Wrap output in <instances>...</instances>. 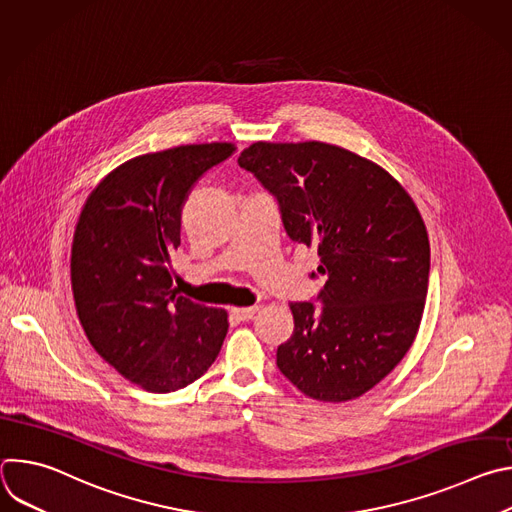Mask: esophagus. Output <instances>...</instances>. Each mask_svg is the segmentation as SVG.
<instances>
[{
    "label": "esophagus",
    "instance_id": "1",
    "mask_svg": "<svg viewBox=\"0 0 512 512\" xmlns=\"http://www.w3.org/2000/svg\"><path fill=\"white\" fill-rule=\"evenodd\" d=\"M257 312H259V306H253V308H233V314L239 320H251Z\"/></svg>",
    "mask_w": 512,
    "mask_h": 512
}]
</instances>
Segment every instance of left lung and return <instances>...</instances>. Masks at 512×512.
<instances>
[{
	"instance_id": "8db88e82",
	"label": "left lung",
	"mask_w": 512,
	"mask_h": 512,
	"mask_svg": "<svg viewBox=\"0 0 512 512\" xmlns=\"http://www.w3.org/2000/svg\"><path fill=\"white\" fill-rule=\"evenodd\" d=\"M239 166L277 196L291 241L316 247L322 306L289 304L277 367L304 395L344 403L411 348L427 296L429 239L409 192L379 164L324 141H257Z\"/></svg>"
}]
</instances>
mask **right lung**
Instances as JSON below:
<instances>
[{
	"mask_svg": "<svg viewBox=\"0 0 512 512\" xmlns=\"http://www.w3.org/2000/svg\"><path fill=\"white\" fill-rule=\"evenodd\" d=\"M235 152L212 141L131 158L89 194L70 247L79 322L129 383L170 393L200 379L229 330L223 308L178 296L172 255L192 184Z\"/></svg>",
	"mask_w": 512,
	"mask_h": 512,
	"instance_id": "right-lung-1",
	"label": "right lung"
}]
</instances>
